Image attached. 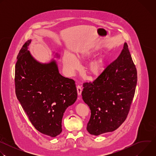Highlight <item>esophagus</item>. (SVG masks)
I'll return each mask as SVG.
<instances>
[{
  "label": "esophagus",
  "instance_id": "esophagus-1",
  "mask_svg": "<svg viewBox=\"0 0 156 156\" xmlns=\"http://www.w3.org/2000/svg\"><path fill=\"white\" fill-rule=\"evenodd\" d=\"M76 89H77V93H78V96H80L81 94V92H82V88L80 86H77L76 87Z\"/></svg>",
  "mask_w": 156,
  "mask_h": 156
}]
</instances>
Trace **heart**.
<instances>
[{
    "instance_id": "1",
    "label": "heart",
    "mask_w": 156,
    "mask_h": 156,
    "mask_svg": "<svg viewBox=\"0 0 156 156\" xmlns=\"http://www.w3.org/2000/svg\"><path fill=\"white\" fill-rule=\"evenodd\" d=\"M97 53L95 48H86L72 55L65 53L62 57V63L65 69L71 74L77 70L79 63H84L93 58ZM107 67V61L104 55H101L89 61L85 68V73L91 80H95L101 78Z\"/></svg>"
}]
</instances>
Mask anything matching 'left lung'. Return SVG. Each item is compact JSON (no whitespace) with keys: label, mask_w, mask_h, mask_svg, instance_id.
<instances>
[{"label":"left lung","mask_w":156,"mask_h":156,"mask_svg":"<svg viewBox=\"0 0 156 156\" xmlns=\"http://www.w3.org/2000/svg\"><path fill=\"white\" fill-rule=\"evenodd\" d=\"M137 71L124 44L119 57L93 83L83 84L81 95L91 110L87 130L98 136L117 129L125 120L135 95Z\"/></svg>","instance_id":"8db88e82"}]
</instances>
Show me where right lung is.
Segmentation results:
<instances>
[{
  "instance_id": "obj_1",
  "label": "right lung",
  "mask_w": 156,
  "mask_h": 156,
  "mask_svg": "<svg viewBox=\"0 0 156 156\" xmlns=\"http://www.w3.org/2000/svg\"><path fill=\"white\" fill-rule=\"evenodd\" d=\"M31 39L20 51L15 65L16 98L34 128L44 135H60L65 110L75 103L77 91L74 80L59 73L55 60H36L28 50ZM55 57L60 55L56 53Z\"/></svg>"
}]
</instances>
